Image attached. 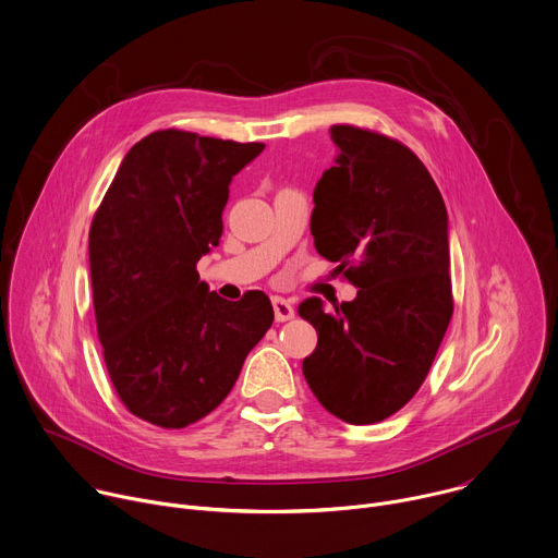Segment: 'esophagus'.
<instances>
[{
	"label": "esophagus",
	"instance_id": "obj_1",
	"mask_svg": "<svg viewBox=\"0 0 558 558\" xmlns=\"http://www.w3.org/2000/svg\"><path fill=\"white\" fill-rule=\"evenodd\" d=\"M272 310H275V320L277 323H283V320H290L294 318V307L288 299L283 296H272Z\"/></svg>",
	"mask_w": 558,
	"mask_h": 558
}]
</instances>
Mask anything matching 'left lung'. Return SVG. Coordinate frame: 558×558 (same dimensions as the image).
I'll return each instance as SVG.
<instances>
[{"label": "left lung", "instance_id": "obj_1", "mask_svg": "<svg viewBox=\"0 0 558 558\" xmlns=\"http://www.w3.org/2000/svg\"><path fill=\"white\" fill-rule=\"evenodd\" d=\"M333 166L314 190L310 231L318 255L357 288L301 318L318 333L303 375L333 416L371 425L421 388L453 314L447 209L421 159L381 133L336 124Z\"/></svg>", "mask_w": 558, "mask_h": 558}]
</instances>
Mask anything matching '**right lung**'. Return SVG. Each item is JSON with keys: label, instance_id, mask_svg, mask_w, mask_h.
Segmentation results:
<instances>
[{"label": "right lung", "instance_id": "1", "mask_svg": "<svg viewBox=\"0 0 558 558\" xmlns=\"http://www.w3.org/2000/svg\"><path fill=\"white\" fill-rule=\"evenodd\" d=\"M264 144L157 131L124 157L89 231L94 310L118 397L135 416L181 429L231 392L270 329V299L225 301L201 281L218 246L231 179Z\"/></svg>", "mask_w": 558, "mask_h": 558}]
</instances>
